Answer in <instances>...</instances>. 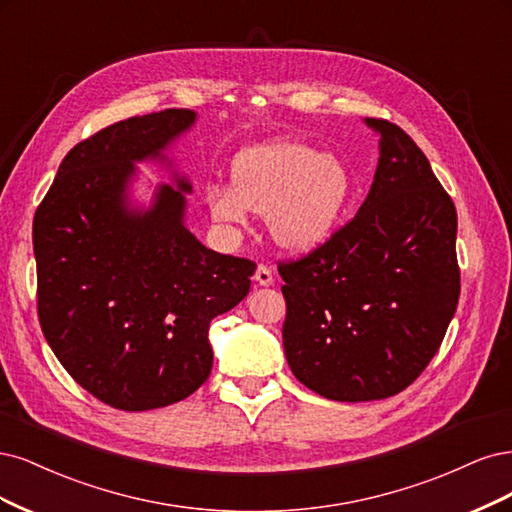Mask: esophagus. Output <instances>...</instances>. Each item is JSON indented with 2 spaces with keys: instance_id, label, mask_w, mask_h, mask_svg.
Masks as SVG:
<instances>
[{
  "instance_id": "obj_1",
  "label": "esophagus",
  "mask_w": 512,
  "mask_h": 512,
  "mask_svg": "<svg viewBox=\"0 0 512 512\" xmlns=\"http://www.w3.org/2000/svg\"><path fill=\"white\" fill-rule=\"evenodd\" d=\"M255 283L261 285V287H270L274 283V276H272V270L268 266H263V263H259L257 270H255Z\"/></svg>"
}]
</instances>
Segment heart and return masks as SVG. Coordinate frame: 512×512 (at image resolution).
Wrapping results in <instances>:
<instances>
[{
  "label": "heart",
  "instance_id": "b5f03b06",
  "mask_svg": "<svg viewBox=\"0 0 512 512\" xmlns=\"http://www.w3.org/2000/svg\"><path fill=\"white\" fill-rule=\"evenodd\" d=\"M353 193L346 163L302 142L278 140L246 148L234 161L232 185L210 183V217L242 227L249 214H266L270 236L293 253L317 249L332 236Z\"/></svg>",
  "mask_w": 512,
  "mask_h": 512
}]
</instances>
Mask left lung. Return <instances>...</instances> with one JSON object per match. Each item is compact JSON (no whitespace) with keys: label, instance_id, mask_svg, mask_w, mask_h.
Masks as SVG:
<instances>
[{"label":"left lung","instance_id":"obj_1","mask_svg":"<svg viewBox=\"0 0 512 512\" xmlns=\"http://www.w3.org/2000/svg\"><path fill=\"white\" fill-rule=\"evenodd\" d=\"M366 125L381 136L366 202L315 251L278 263L287 364L336 402L404 391L440 349L459 300L453 200L402 127Z\"/></svg>","mask_w":512,"mask_h":512}]
</instances>
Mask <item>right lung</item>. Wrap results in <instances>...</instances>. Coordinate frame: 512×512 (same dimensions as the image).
Here are the masks:
<instances>
[{
  "instance_id": "obj_1",
  "label": "right lung",
  "mask_w": 512,
  "mask_h": 512,
  "mask_svg": "<svg viewBox=\"0 0 512 512\" xmlns=\"http://www.w3.org/2000/svg\"><path fill=\"white\" fill-rule=\"evenodd\" d=\"M193 123V110L168 108L78 142L34 217L44 338L112 408H163L200 389L210 321L251 289L253 261L214 253L185 227V176L159 185L148 210L129 204L134 163L168 161L163 151Z\"/></svg>"
}]
</instances>
